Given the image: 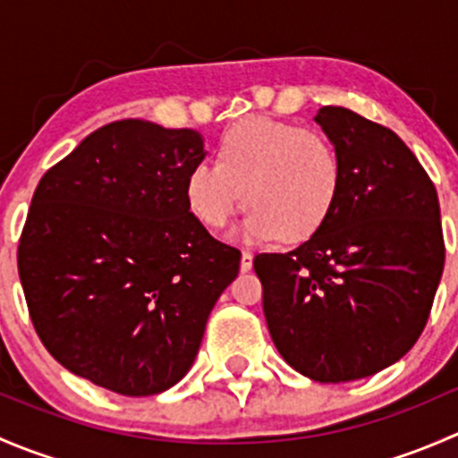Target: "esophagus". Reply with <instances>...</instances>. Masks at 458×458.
<instances>
[{
	"mask_svg": "<svg viewBox=\"0 0 458 458\" xmlns=\"http://www.w3.org/2000/svg\"><path fill=\"white\" fill-rule=\"evenodd\" d=\"M252 270V252L250 250H243L242 252V272Z\"/></svg>",
	"mask_w": 458,
	"mask_h": 458,
	"instance_id": "34e87169",
	"label": "esophagus"
}]
</instances>
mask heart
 I'll list each match as a JSON object with an SVG mask.
<instances>
[{
	"label": "heart",
	"instance_id": "1",
	"mask_svg": "<svg viewBox=\"0 0 458 458\" xmlns=\"http://www.w3.org/2000/svg\"><path fill=\"white\" fill-rule=\"evenodd\" d=\"M341 186L344 164L330 137L297 123L250 117L224 132L216 164L201 161L188 173L186 201L210 230L228 225L243 201L250 210L242 237L299 243L330 219Z\"/></svg>",
	"mask_w": 458,
	"mask_h": 458
}]
</instances>
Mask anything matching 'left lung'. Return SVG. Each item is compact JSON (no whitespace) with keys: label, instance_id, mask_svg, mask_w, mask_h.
I'll return each mask as SVG.
<instances>
[{"label":"left lung","instance_id":"obj_1","mask_svg":"<svg viewBox=\"0 0 458 458\" xmlns=\"http://www.w3.org/2000/svg\"><path fill=\"white\" fill-rule=\"evenodd\" d=\"M315 122L344 186L330 219L284 255H257L263 315L303 377L341 383L399 361L421 336L445 263L437 188L408 146L341 106Z\"/></svg>","mask_w":458,"mask_h":458}]
</instances>
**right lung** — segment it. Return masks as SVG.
I'll use <instances>...</instances> for the list:
<instances>
[{"label": "right lung", "instance_id": "obj_1", "mask_svg": "<svg viewBox=\"0 0 458 458\" xmlns=\"http://www.w3.org/2000/svg\"><path fill=\"white\" fill-rule=\"evenodd\" d=\"M203 140L123 119L46 170L17 248L26 306L66 370L126 396L191 370L242 252L210 237L186 201Z\"/></svg>", "mask_w": 458, "mask_h": 458}]
</instances>
